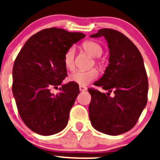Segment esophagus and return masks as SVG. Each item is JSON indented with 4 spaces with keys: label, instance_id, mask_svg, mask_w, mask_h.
Listing matches in <instances>:
<instances>
[{
    "label": "esophagus",
    "instance_id": "34e87169",
    "mask_svg": "<svg viewBox=\"0 0 160 160\" xmlns=\"http://www.w3.org/2000/svg\"><path fill=\"white\" fill-rule=\"evenodd\" d=\"M79 88H80V91H85V90H87V89H88L87 88H85V87H83V86H81V85H80Z\"/></svg>",
    "mask_w": 160,
    "mask_h": 160
}]
</instances>
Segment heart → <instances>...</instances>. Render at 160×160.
Instances as JSON below:
<instances>
[{
  "label": "heart",
  "mask_w": 160,
  "mask_h": 160,
  "mask_svg": "<svg viewBox=\"0 0 160 160\" xmlns=\"http://www.w3.org/2000/svg\"><path fill=\"white\" fill-rule=\"evenodd\" d=\"M83 49L88 52L90 56L93 57H99L103 52L102 47L98 43L93 41H87L82 45ZM74 57H75V49L74 47H70L65 52L63 56L64 66L69 70H72L74 68ZM98 76V72L95 69L89 70H77L72 72L70 76V80L78 83L81 86H86L90 82L96 80Z\"/></svg>",
  "instance_id": "obj_1"
}]
</instances>
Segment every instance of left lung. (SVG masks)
Segmentation results:
<instances>
[{
  "label": "left lung",
  "mask_w": 160,
  "mask_h": 160,
  "mask_svg": "<svg viewBox=\"0 0 160 160\" xmlns=\"http://www.w3.org/2000/svg\"><path fill=\"white\" fill-rule=\"evenodd\" d=\"M104 36L108 43L109 64L103 77L93 85L108 90L105 94L89 88L90 120L96 130L118 135L132 129L147 104V74L139 50L122 32L102 28L90 35ZM113 91L114 98L110 97Z\"/></svg>",
  "instance_id": "8db88e82"
}]
</instances>
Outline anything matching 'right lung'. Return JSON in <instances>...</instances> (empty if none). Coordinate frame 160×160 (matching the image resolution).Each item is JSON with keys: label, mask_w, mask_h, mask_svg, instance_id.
I'll list each match as a JSON object with an SVG mask.
<instances>
[{"label": "right lung", "mask_w": 160, "mask_h": 160, "mask_svg": "<svg viewBox=\"0 0 160 160\" xmlns=\"http://www.w3.org/2000/svg\"><path fill=\"white\" fill-rule=\"evenodd\" d=\"M85 36L62 28H46L31 36L18 54L12 92L22 121L35 133L51 135L67 126L80 93L79 85L74 82L63 84L56 95L50 90L57 88L67 76L65 52Z\"/></svg>", "instance_id": "right-lung-1"}]
</instances>
